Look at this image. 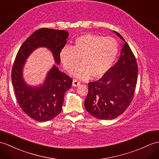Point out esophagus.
Wrapping results in <instances>:
<instances>
[{
	"label": "esophagus",
	"instance_id": "1",
	"mask_svg": "<svg viewBox=\"0 0 159 159\" xmlns=\"http://www.w3.org/2000/svg\"><path fill=\"white\" fill-rule=\"evenodd\" d=\"M80 83L79 82V80H73V81H72V85L74 87H78V86L80 85Z\"/></svg>",
	"mask_w": 159,
	"mask_h": 159
}]
</instances>
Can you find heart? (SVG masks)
Instances as JSON below:
<instances>
[{"label":"heart","mask_w":159,"mask_h":159,"mask_svg":"<svg viewBox=\"0 0 159 159\" xmlns=\"http://www.w3.org/2000/svg\"><path fill=\"white\" fill-rule=\"evenodd\" d=\"M119 46L112 37L84 34L76 38L71 46L61 50L60 58L66 70L80 60L82 63L70 72L75 78L86 80L91 76H102L112 68L119 53Z\"/></svg>","instance_id":"b5f03b06"}]
</instances>
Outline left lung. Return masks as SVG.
Masks as SVG:
<instances>
[{
  "instance_id": "8db88e82",
  "label": "left lung",
  "mask_w": 159,
  "mask_h": 159,
  "mask_svg": "<svg viewBox=\"0 0 159 159\" xmlns=\"http://www.w3.org/2000/svg\"><path fill=\"white\" fill-rule=\"evenodd\" d=\"M124 41L119 60L100 79L89 83L84 101L87 111L102 120H112L123 114L134 98L138 68L135 57L119 33L113 31Z\"/></svg>"
}]
</instances>
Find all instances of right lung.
<instances>
[{
    "instance_id": "1",
    "label": "right lung",
    "mask_w": 159,
    "mask_h": 159,
    "mask_svg": "<svg viewBox=\"0 0 159 159\" xmlns=\"http://www.w3.org/2000/svg\"><path fill=\"white\" fill-rule=\"evenodd\" d=\"M68 36L66 30L40 28L25 40L17 53L11 74L15 95L22 110L36 121L51 120L61 112L65 93L70 89L72 80L54 64L42 84L29 85L23 77L25 61L34 50L46 47L52 53L55 62L60 64V51Z\"/></svg>"
}]
</instances>
